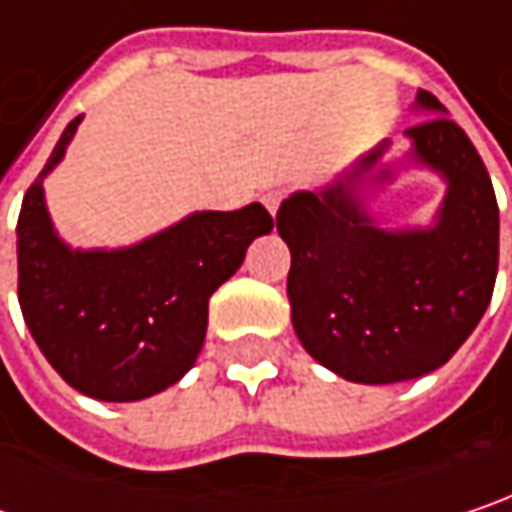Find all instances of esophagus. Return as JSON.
<instances>
[{"label":"esophagus","mask_w":512,"mask_h":512,"mask_svg":"<svg viewBox=\"0 0 512 512\" xmlns=\"http://www.w3.org/2000/svg\"><path fill=\"white\" fill-rule=\"evenodd\" d=\"M285 201V192L282 189H268L265 195H262V203H265V209L276 215V209H279V203Z\"/></svg>","instance_id":"1"}]
</instances>
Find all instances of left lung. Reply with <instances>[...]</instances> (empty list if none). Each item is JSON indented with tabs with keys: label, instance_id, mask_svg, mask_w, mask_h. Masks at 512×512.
I'll return each mask as SVG.
<instances>
[{
	"label": "left lung",
	"instance_id": "obj_1",
	"mask_svg": "<svg viewBox=\"0 0 512 512\" xmlns=\"http://www.w3.org/2000/svg\"><path fill=\"white\" fill-rule=\"evenodd\" d=\"M414 107L431 119L405 130V163L446 180L431 227L387 230L364 206L367 189L396 174L382 163L390 142L332 186L294 192L276 212L291 250L294 332L314 361L347 382H408L443 367L493 297L498 203L487 165L431 92H417Z\"/></svg>",
	"mask_w": 512,
	"mask_h": 512
}]
</instances>
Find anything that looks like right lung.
Listing matches in <instances>:
<instances>
[{"mask_svg": "<svg viewBox=\"0 0 512 512\" xmlns=\"http://www.w3.org/2000/svg\"><path fill=\"white\" fill-rule=\"evenodd\" d=\"M84 116L60 133L17 221L19 309L60 379L101 402H139L180 382L206 338L209 297L274 218L262 203L192 212L130 247L75 250L57 236L43 180Z\"/></svg>", "mask_w": 512, "mask_h": 512, "instance_id": "right-lung-1", "label": "right lung"}]
</instances>
